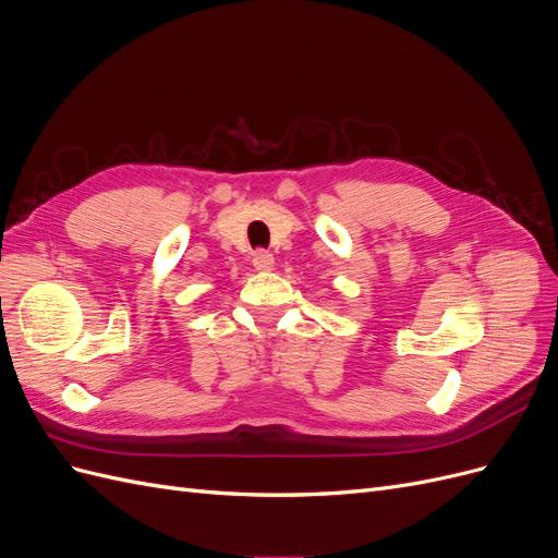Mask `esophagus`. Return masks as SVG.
Returning a JSON list of instances; mask_svg holds the SVG:
<instances>
[{
    "label": "esophagus",
    "mask_w": 558,
    "mask_h": 558,
    "mask_svg": "<svg viewBox=\"0 0 558 558\" xmlns=\"http://www.w3.org/2000/svg\"><path fill=\"white\" fill-rule=\"evenodd\" d=\"M253 267H256L258 272H269V269H275V256L267 251H256L253 253Z\"/></svg>",
    "instance_id": "1"
}]
</instances>
